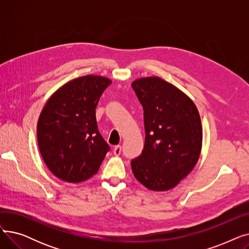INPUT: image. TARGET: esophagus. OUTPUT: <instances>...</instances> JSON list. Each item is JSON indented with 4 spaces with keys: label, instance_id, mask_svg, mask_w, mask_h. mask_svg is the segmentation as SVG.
<instances>
[{
    "label": "esophagus",
    "instance_id": "34e87169",
    "mask_svg": "<svg viewBox=\"0 0 249 249\" xmlns=\"http://www.w3.org/2000/svg\"><path fill=\"white\" fill-rule=\"evenodd\" d=\"M121 150H122L121 145H117V146H115V147H114L113 152H114V154H115V155H120V154H121Z\"/></svg>",
    "mask_w": 249,
    "mask_h": 249
}]
</instances>
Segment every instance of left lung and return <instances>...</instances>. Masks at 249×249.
Wrapping results in <instances>:
<instances>
[{
    "label": "left lung",
    "instance_id": "left-lung-1",
    "mask_svg": "<svg viewBox=\"0 0 249 249\" xmlns=\"http://www.w3.org/2000/svg\"><path fill=\"white\" fill-rule=\"evenodd\" d=\"M144 111L145 142L132 160L136 179L150 191L175 188L197 164L203 141L199 111L184 91L159 76L131 84Z\"/></svg>",
    "mask_w": 249,
    "mask_h": 249
}]
</instances>
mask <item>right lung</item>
<instances>
[{"label": "right lung", "mask_w": 249, "mask_h": 249, "mask_svg": "<svg viewBox=\"0 0 249 249\" xmlns=\"http://www.w3.org/2000/svg\"><path fill=\"white\" fill-rule=\"evenodd\" d=\"M112 81L88 74L50 96L37 122V141L49 171L67 182L95 176L110 147L98 130L96 107Z\"/></svg>", "instance_id": "1"}]
</instances>
